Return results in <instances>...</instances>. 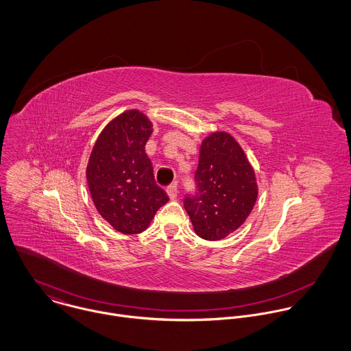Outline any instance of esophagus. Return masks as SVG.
<instances>
[{
	"label": "esophagus",
	"mask_w": 351,
	"mask_h": 351,
	"mask_svg": "<svg viewBox=\"0 0 351 351\" xmlns=\"http://www.w3.org/2000/svg\"><path fill=\"white\" fill-rule=\"evenodd\" d=\"M166 192H167V196H169V199H170V200H176V199H177V196H178L177 185H170V186L166 189Z\"/></svg>",
	"instance_id": "1"
}]
</instances>
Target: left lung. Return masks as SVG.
I'll return each instance as SVG.
<instances>
[{
  "mask_svg": "<svg viewBox=\"0 0 351 351\" xmlns=\"http://www.w3.org/2000/svg\"><path fill=\"white\" fill-rule=\"evenodd\" d=\"M195 178L197 193L184 201L193 230L205 241H221L246 221L255 205V171L237 139L216 131L201 142Z\"/></svg>",
  "mask_w": 351,
  "mask_h": 351,
  "instance_id": "left-lung-1",
  "label": "left lung"
}]
</instances>
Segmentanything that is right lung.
<instances>
[{
    "instance_id": "right-lung-1",
    "label": "right lung",
    "mask_w": 351,
    "mask_h": 351,
    "mask_svg": "<svg viewBox=\"0 0 351 351\" xmlns=\"http://www.w3.org/2000/svg\"><path fill=\"white\" fill-rule=\"evenodd\" d=\"M152 131L143 112L124 110L104 127L88 160L86 181L93 204L121 234L147 230L156 210L169 201L155 182L145 149Z\"/></svg>"
}]
</instances>
